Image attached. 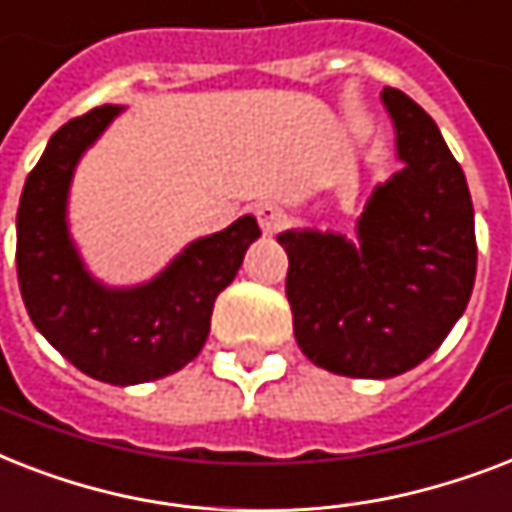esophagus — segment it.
Here are the masks:
<instances>
[{
    "label": "esophagus",
    "instance_id": "1",
    "mask_svg": "<svg viewBox=\"0 0 512 512\" xmlns=\"http://www.w3.org/2000/svg\"><path fill=\"white\" fill-rule=\"evenodd\" d=\"M256 219H259L264 235H275V232H280L282 227H285V222H288L285 211H282L280 206H275V203H261V206L256 208Z\"/></svg>",
    "mask_w": 512,
    "mask_h": 512
}]
</instances>
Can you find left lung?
Masks as SVG:
<instances>
[{"mask_svg":"<svg viewBox=\"0 0 512 512\" xmlns=\"http://www.w3.org/2000/svg\"><path fill=\"white\" fill-rule=\"evenodd\" d=\"M404 163L378 185L357 243L288 230L285 296L293 333L317 367L349 378H394L439 349L463 317L476 280L468 182L439 126L418 102L383 89Z\"/></svg>","mask_w":512,"mask_h":512,"instance_id":"left-lung-1","label":"left lung"}]
</instances>
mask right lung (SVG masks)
<instances>
[{
	"mask_svg": "<svg viewBox=\"0 0 512 512\" xmlns=\"http://www.w3.org/2000/svg\"><path fill=\"white\" fill-rule=\"evenodd\" d=\"M121 113L102 105L52 134L28 174L18 208V282L36 330L89 378L134 386L166 378L198 357L211 312L261 235L240 216L190 243L161 275L137 288H105L89 275L68 235L65 203L81 153Z\"/></svg>",
	"mask_w": 512,
	"mask_h": 512,
	"instance_id": "1",
	"label": "right lung"
}]
</instances>
